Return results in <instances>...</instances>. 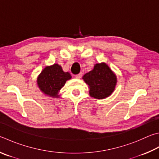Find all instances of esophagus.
<instances>
[{
    "label": "esophagus",
    "mask_w": 159,
    "mask_h": 159,
    "mask_svg": "<svg viewBox=\"0 0 159 159\" xmlns=\"http://www.w3.org/2000/svg\"><path fill=\"white\" fill-rule=\"evenodd\" d=\"M81 76H82V74L81 73H80V74H77V75H76V76H75V77L76 78V79H80V78H81Z\"/></svg>",
    "instance_id": "esophagus-1"
}]
</instances>
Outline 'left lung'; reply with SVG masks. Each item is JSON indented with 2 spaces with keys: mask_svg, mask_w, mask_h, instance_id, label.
Masks as SVG:
<instances>
[{
  "mask_svg": "<svg viewBox=\"0 0 159 159\" xmlns=\"http://www.w3.org/2000/svg\"><path fill=\"white\" fill-rule=\"evenodd\" d=\"M83 79L89 88V95L99 99L110 96L117 83L115 74L105 63L95 65L93 70L83 76Z\"/></svg>",
  "mask_w": 159,
  "mask_h": 159,
  "instance_id": "left-lung-1",
  "label": "left lung"
}]
</instances>
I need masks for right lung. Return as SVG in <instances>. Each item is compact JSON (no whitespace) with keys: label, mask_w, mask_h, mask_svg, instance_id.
<instances>
[{"label":"right lung","mask_w":159,"mask_h":159,"mask_svg":"<svg viewBox=\"0 0 159 159\" xmlns=\"http://www.w3.org/2000/svg\"><path fill=\"white\" fill-rule=\"evenodd\" d=\"M71 78L70 74L63 71L61 66L54 64L43 70L37 78V84L44 94L58 97L57 92Z\"/></svg>","instance_id":"add662e5"}]
</instances>
